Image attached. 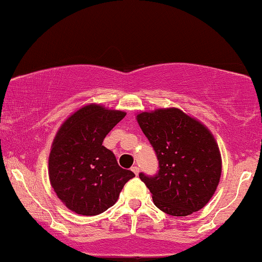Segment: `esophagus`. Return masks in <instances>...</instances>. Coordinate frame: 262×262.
Instances as JSON below:
<instances>
[{"instance_id": "1", "label": "esophagus", "mask_w": 262, "mask_h": 262, "mask_svg": "<svg viewBox=\"0 0 262 262\" xmlns=\"http://www.w3.org/2000/svg\"><path fill=\"white\" fill-rule=\"evenodd\" d=\"M131 170H132V171H134V173H135V174H136V175H137L138 173H140V168H138V167H136V165H134V167H132V168H131Z\"/></svg>"}]
</instances>
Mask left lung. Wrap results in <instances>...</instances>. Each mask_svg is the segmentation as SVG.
<instances>
[{"label": "left lung", "instance_id": "8db88e82", "mask_svg": "<svg viewBox=\"0 0 262 262\" xmlns=\"http://www.w3.org/2000/svg\"><path fill=\"white\" fill-rule=\"evenodd\" d=\"M137 121L158 159L155 175L140 173L155 205L175 217L201 210L216 191L222 171L211 132L175 107L141 113Z\"/></svg>", "mask_w": 262, "mask_h": 262}]
</instances>
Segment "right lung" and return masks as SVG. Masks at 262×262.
Masks as SVG:
<instances>
[{
    "mask_svg": "<svg viewBox=\"0 0 262 262\" xmlns=\"http://www.w3.org/2000/svg\"><path fill=\"white\" fill-rule=\"evenodd\" d=\"M125 115L92 104L70 116L58 130L49 157V177L58 199L71 211L83 216L106 211L135 177L103 146L106 135Z\"/></svg>",
    "mask_w": 262,
    "mask_h": 262,
    "instance_id": "add662e5",
    "label": "right lung"
}]
</instances>
